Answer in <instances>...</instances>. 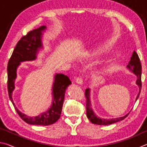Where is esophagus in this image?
Listing matches in <instances>:
<instances>
[{
  "label": "esophagus",
  "mask_w": 147,
  "mask_h": 147,
  "mask_svg": "<svg viewBox=\"0 0 147 147\" xmlns=\"http://www.w3.org/2000/svg\"><path fill=\"white\" fill-rule=\"evenodd\" d=\"M76 82L77 84H80V85H82V84H83V80H82V78H81V77H78V78H77L76 80Z\"/></svg>",
  "instance_id": "1"
}]
</instances>
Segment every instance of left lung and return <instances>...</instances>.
Masks as SVG:
<instances>
[{
  "instance_id": "left-lung-1",
  "label": "left lung",
  "mask_w": 147,
  "mask_h": 147,
  "mask_svg": "<svg viewBox=\"0 0 147 147\" xmlns=\"http://www.w3.org/2000/svg\"><path fill=\"white\" fill-rule=\"evenodd\" d=\"M127 69L129 71L132 72V73L136 75L137 80L136 84L139 87V93L138 96L136 98V101L138 100L139 98V94H140L141 89V65L140 62L138 54L136 53V51L133 52L132 56L130 58V61L127 65ZM85 95L86 98V115L87 117L90 121L92 123L94 124H98V125H109L113 123H115L117 122L123 121V119H125L126 117L128 115V113L126 114V115L121 117L115 118V119H103L100 118L96 115L92 109L91 102L90 99V89H86L85 92Z\"/></svg>"
}]
</instances>
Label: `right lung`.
Here are the masks:
<instances>
[{
    "mask_svg": "<svg viewBox=\"0 0 147 147\" xmlns=\"http://www.w3.org/2000/svg\"><path fill=\"white\" fill-rule=\"evenodd\" d=\"M47 27L42 26L39 28L29 32L23 36L17 43L13 53L8 61V90L10 100L16 109L17 113L24 121L33 125L47 126L53 124L58 120L63 106L65 93L67 87L71 84L67 76L63 74H56L54 75V82L52 88L53 102L51 106L46 111L35 117L27 116L21 112L12 98V94L15 89V81L17 78V67L21 62L34 61L37 59V54L43 49L42 38Z\"/></svg>",
    "mask_w": 147,
    "mask_h": 147,
    "instance_id": "add662e5",
    "label": "right lung"
}]
</instances>
